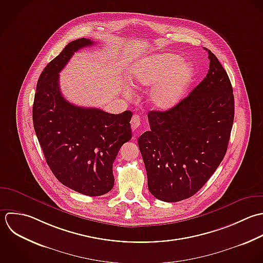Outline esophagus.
Instances as JSON below:
<instances>
[{
	"label": "esophagus",
	"mask_w": 263,
	"mask_h": 263,
	"mask_svg": "<svg viewBox=\"0 0 263 263\" xmlns=\"http://www.w3.org/2000/svg\"><path fill=\"white\" fill-rule=\"evenodd\" d=\"M140 125V117L138 115H134L131 119V128L133 131H135Z\"/></svg>",
	"instance_id": "obj_1"
}]
</instances>
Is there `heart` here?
Segmentation results:
<instances>
[{
  "label": "heart",
  "instance_id": "1",
  "mask_svg": "<svg viewBox=\"0 0 263 263\" xmlns=\"http://www.w3.org/2000/svg\"><path fill=\"white\" fill-rule=\"evenodd\" d=\"M195 76L191 64L173 53H161L136 61L129 71V82L136 88L155 84L148 93L149 103L166 110L178 104L185 96Z\"/></svg>",
  "mask_w": 263,
  "mask_h": 263
}]
</instances>
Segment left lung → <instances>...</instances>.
I'll return each mask as SVG.
<instances>
[{
	"instance_id": "left-lung-1",
	"label": "left lung",
	"mask_w": 263,
	"mask_h": 263,
	"mask_svg": "<svg viewBox=\"0 0 263 263\" xmlns=\"http://www.w3.org/2000/svg\"><path fill=\"white\" fill-rule=\"evenodd\" d=\"M205 79L178 104L151 110V130L138 138L151 194L164 202L193 197L223 160L235 117L230 78L208 49Z\"/></svg>"
}]
</instances>
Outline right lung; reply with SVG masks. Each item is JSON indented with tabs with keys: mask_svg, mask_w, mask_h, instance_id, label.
Returning a JSON list of instances; mask_svg holds the SVG:
<instances>
[{
	"mask_svg": "<svg viewBox=\"0 0 263 263\" xmlns=\"http://www.w3.org/2000/svg\"><path fill=\"white\" fill-rule=\"evenodd\" d=\"M93 41L68 43L42 71L34 94L32 122L46 162L55 177L70 190L90 197L108 193L115 184L112 164L132 137V112L108 114L68 102L59 88V72L74 52Z\"/></svg>",
	"mask_w": 263,
	"mask_h": 263,
	"instance_id": "add662e5",
	"label": "right lung"
}]
</instances>
